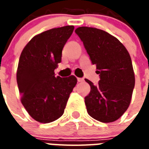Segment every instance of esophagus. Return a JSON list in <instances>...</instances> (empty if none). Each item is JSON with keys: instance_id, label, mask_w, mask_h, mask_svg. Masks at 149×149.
I'll return each mask as SVG.
<instances>
[{"instance_id": "1", "label": "esophagus", "mask_w": 149, "mask_h": 149, "mask_svg": "<svg viewBox=\"0 0 149 149\" xmlns=\"http://www.w3.org/2000/svg\"><path fill=\"white\" fill-rule=\"evenodd\" d=\"M77 81L79 83H83L84 81V78H77Z\"/></svg>"}]
</instances>
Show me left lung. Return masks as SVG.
I'll list each match as a JSON object with an SVG mask.
<instances>
[{
    "label": "left lung",
    "instance_id": "left-lung-1",
    "mask_svg": "<svg viewBox=\"0 0 149 149\" xmlns=\"http://www.w3.org/2000/svg\"><path fill=\"white\" fill-rule=\"evenodd\" d=\"M75 32L100 76L97 85L85 79L91 86V92L85 97L87 113L101 122L115 121L128 108L134 87L131 56L122 43L107 31L79 27Z\"/></svg>",
    "mask_w": 149,
    "mask_h": 149
}]
</instances>
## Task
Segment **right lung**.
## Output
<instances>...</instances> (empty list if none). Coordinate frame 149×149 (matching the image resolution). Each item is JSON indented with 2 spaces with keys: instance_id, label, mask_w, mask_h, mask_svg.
<instances>
[{
  "instance_id": "right-lung-1",
  "label": "right lung",
  "mask_w": 149,
  "mask_h": 149,
  "mask_svg": "<svg viewBox=\"0 0 149 149\" xmlns=\"http://www.w3.org/2000/svg\"><path fill=\"white\" fill-rule=\"evenodd\" d=\"M74 26L49 29L34 36L20 56L17 83L21 101L29 115L40 123H50L64 113L77 83L74 76L55 77L62 51Z\"/></svg>"
}]
</instances>
